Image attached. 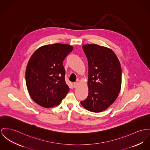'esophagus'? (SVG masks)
<instances>
[{
	"label": "esophagus",
	"mask_w": 150,
	"mask_h": 150,
	"mask_svg": "<svg viewBox=\"0 0 150 150\" xmlns=\"http://www.w3.org/2000/svg\"><path fill=\"white\" fill-rule=\"evenodd\" d=\"M78 86V82H75V83H74V87L75 88H76Z\"/></svg>",
	"instance_id": "34e87169"
}]
</instances>
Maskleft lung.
Segmentation results:
<instances>
[{
	"label": "left lung",
	"instance_id": "8db88e82",
	"mask_svg": "<svg viewBox=\"0 0 150 150\" xmlns=\"http://www.w3.org/2000/svg\"><path fill=\"white\" fill-rule=\"evenodd\" d=\"M82 48L88 64V95L81 103L90 111L102 112L114 103L120 91V63L109 48L96 44L84 45Z\"/></svg>",
	"mask_w": 150,
	"mask_h": 150
}]
</instances>
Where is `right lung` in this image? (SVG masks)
I'll return each instance as SVG.
<instances>
[{
	"instance_id": "1",
	"label": "right lung",
	"mask_w": 150,
	"mask_h": 150,
	"mask_svg": "<svg viewBox=\"0 0 150 150\" xmlns=\"http://www.w3.org/2000/svg\"><path fill=\"white\" fill-rule=\"evenodd\" d=\"M73 50L66 44L55 43L38 48L29 59L25 82L36 103L50 108L60 103L69 90L66 83L63 61Z\"/></svg>"
}]
</instances>
